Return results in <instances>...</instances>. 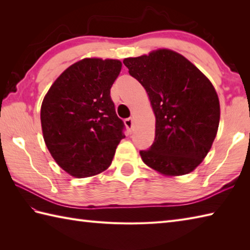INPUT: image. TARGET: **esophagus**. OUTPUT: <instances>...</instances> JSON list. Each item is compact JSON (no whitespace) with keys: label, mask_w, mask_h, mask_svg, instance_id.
Segmentation results:
<instances>
[{"label":"esophagus","mask_w":250,"mask_h":250,"mask_svg":"<svg viewBox=\"0 0 250 250\" xmlns=\"http://www.w3.org/2000/svg\"><path fill=\"white\" fill-rule=\"evenodd\" d=\"M125 125L126 126V129H128L131 132L132 128H133V119H132V118H126L125 120Z\"/></svg>","instance_id":"esophagus-1"}]
</instances>
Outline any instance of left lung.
<instances>
[{
	"mask_svg": "<svg viewBox=\"0 0 250 250\" xmlns=\"http://www.w3.org/2000/svg\"><path fill=\"white\" fill-rule=\"evenodd\" d=\"M129 74L146 89L156 116V136L145 164L169 176L188 174L203 161L218 130L220 106L213 84L177 52L160 49L126 58Z\"/></svg>",
	"mask_w": 250,
	"mask_h": 250,
	"instance_id": "1",
	"label": "left lung"
}]
</instances>
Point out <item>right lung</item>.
<instances>
[{"instance_id": "1", "label": "right lung", "mask_w": 250, "mask_h": 250, "mask_svg": "<svg viewBox=\"0 0 250 250\" xmlns=\"http://www.w3.org/2000/svg\"><path fill=\"white\" fill-rule=\"evenodd\" d=\"M120 70L119 60L87 58L67 67L44 98L41 122L46 146L74 177L105 171L125 139V125L110 98Z\"/></svg>"}]
</instances>
